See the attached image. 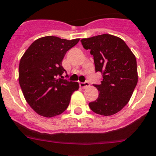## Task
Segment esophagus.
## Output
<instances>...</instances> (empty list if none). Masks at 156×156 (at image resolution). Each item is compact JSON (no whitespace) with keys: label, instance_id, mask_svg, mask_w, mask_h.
<instances>
[{"label":"esophagus","instance_id":"esophagus-1","mask_svg":"<svg viewBox=\"0 0 156 156\" xmlns=\"http://www.w3.org/2000/svg\"><path fill=\"white\" fill-rule=\"evenodd\" d=\"M80 86L82 88H86V87H89L90 83L87 82V81H85V82H80Z\"/></svg>","mask_w":156,"mask_h":156}]
</instances>
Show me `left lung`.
<instances>
[{"label":"left lung","mask_w":156,"mask_h":156,"mask_svg":"<svg viewBox=\"0 0 156 156\" xmlns=\"http://www.w3.org/2000/svg\"><path fill=\"white\" fill-rule=\"evenodd\" d=\"M93 56L96 73H102L101 83L93 84L100 92L97 100L89 103L96 114L112 115L128 103L137 84L136 56L119 37L103 34L81 40Z\"/></svg>","instance_id":"8db88e82"}]
</instances>
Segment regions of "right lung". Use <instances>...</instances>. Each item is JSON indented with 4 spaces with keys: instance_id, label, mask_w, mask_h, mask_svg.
<instances>
[{
    "instance_id": "obj_1",
    "label": "right lung",
    "mask_w": 156,
    "mask_h": 156,
    "mask_svg": "<svg viewBox=\"0 0 156 156\" xmlns=\"http://www.w3.org/2000/svg\"><path fill=\"white\" fill-rule=\"evenodd\" d=\"M80 39L41 37L24 52L19 64V83L29 106L39 115L52 117L66 110L77 82L63 79L62 60Z\"/></svg>"
}]
</instances>
